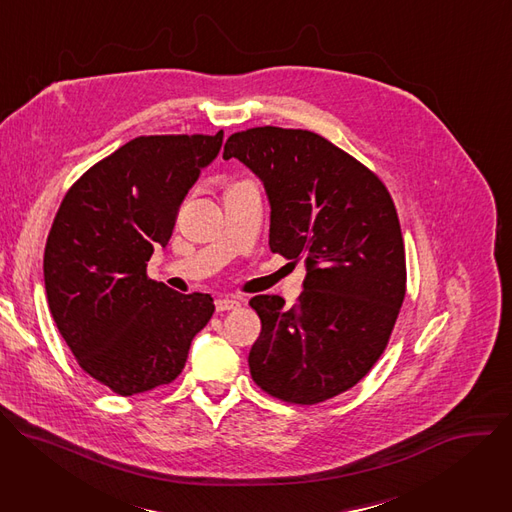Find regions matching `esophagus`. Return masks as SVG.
Masks as SVG:
<instances>
[{"instance_id": "esophagus-1", "label": "esophagus", "mask_w": 512, "mask_h": 512, "mask_svg": "<svg viewBox=\"0 0 512 512\" xmlns=\"http://www.w3.org/2000/svg\"><path fill=\"white\" fill-rule=\"evenodd\" d=\"M214 306H216V312H229V310H237L241 306V302L235 298H218L214 302Z\"/></svg>"}]
</instances>
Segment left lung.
<instances>
[{"mask_svg": "<svg viewBox=\"0 0 512 512\" xmlns=\"http://www.w3.org/2000/svg\"><path fill=\"white\" fill-rule=\"evenodd\" d=\"M237 158L265 186L269 249L306 263L298 304L255 296L261 334L253 381L271 397L316 405L354 387L387 348L405 298V247L393 198L375 172L306 129L233 133Z\"/></svg>", "mask_w": 512, "mask_h": 512, "instance_id": "left-lung-1", "label": "left lung"}]
</instances>
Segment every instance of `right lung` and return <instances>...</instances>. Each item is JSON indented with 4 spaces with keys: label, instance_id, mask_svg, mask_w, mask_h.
Returning <instances> with one entry per match:
<instances>
[{
    "label": "right lung",
    "instance_id": "add662e5",
    "mask_svg": "<svg viewBox=\"0 0 512 512\" xmlns=\"http://www.w3.org/2000/svg\"><path fill=\"white\" fill-rule=\"evenodd\" d=\"M216 135H141L62 198L44 249L52 318L81 369L121 397L172 383L208 324V294L148 277L188 190L221 152Z\"/></svg>",
    "mask_w": 512,
    "mask_h": 512
}]
</instances>
